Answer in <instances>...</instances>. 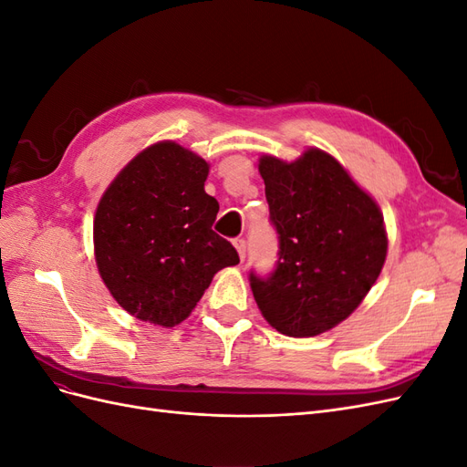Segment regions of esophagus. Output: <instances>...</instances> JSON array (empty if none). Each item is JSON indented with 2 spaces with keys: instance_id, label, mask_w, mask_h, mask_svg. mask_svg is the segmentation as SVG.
<instances>
[{
  "instance_id": "obj_1",
  "label": "esophagus",
  "mask_w": 467,
  "mask_h": 467,
  "mask_svg": "<svg viewBox=\"0 0 467 467\" xmlns=\"http://www.w3.org/2000/svg\"><path fill=\"white\" fill-rule=\"evenodd\" d=\"M234 247L237 249V255H239V259H245V251H247V242L244 237H235L234 239Z\"/></svg>"
}]
</instances>
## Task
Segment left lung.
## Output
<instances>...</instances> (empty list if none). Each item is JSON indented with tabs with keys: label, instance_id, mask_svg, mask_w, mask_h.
<instances>
[{
	"label": "left lung",
	"instance_id": "1",
	"mask_svg": "<svg viewBox=\"0 0 467 467\" xmlns=\"http://www.w3.org/2000/svg\"><path fill=\"white\" fill-rule=\"evenodd\" d=\"M278 261L249 275L263 317L288 337H316L345 321L386 263L384 216L333 155L309 148L288 163L259 160Z\"/></svg>",
	"mask_w": 467,
	"mask_h": 467
}]
</instances>
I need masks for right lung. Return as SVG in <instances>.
Instances as JSON below:
<instances>
[{"instance_id":"obj_1","label":"right lung","mask_w":467,"mask_h":467,"mask_svg":"<svg viewBox=\"0 0 467 467\" xmlns=\"http://www.w3.org/2000/svg\"><path fill=\"white\" fill-rule=\"evenodd\" d=\"M210 165L171 140L126 165L99 201L93 245L99 275L122 309L140 321L175 327L237 251L212 223L218 201L206 194Z\"/></svg>"}]
</instances>
